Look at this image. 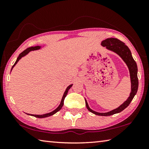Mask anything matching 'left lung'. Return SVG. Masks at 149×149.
Returning <instances> with one entry per match:
<instances>
[{"label": "left lung", "instance_id": "1", "mask_svg": "<svg viewBox=\"0 0 149 149\" xmlns=\"http://www.w3.org/2000/svg\"><path fill=\"white\" fill-rule=\"evenodd\" d=\"M101 45L103 47H106L107 49L116 52L125 62V64H127L130 70L131 83H132V91H131L130 97H128L127 100H125L118 108L112 111H110L108 112L99 113L91 110L89 107V105H88L86 100H85L86 107L88 110L90 111L91 112L98 116H111L122 112L125 108H127L130 105V102H132L136 93H137L139 86V81L137 77V65L134 59H133L132 55V52H131L129 48H128L127 45H125L124 42L121 41L120 40L116 38H108L102 41L101 42Z\"/></svg>", "mask_w": 149, "mask_h": 149}]
</instances>
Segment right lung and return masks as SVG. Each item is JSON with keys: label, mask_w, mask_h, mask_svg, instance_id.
Masks as SVG:
<instances>
[{"label": "right lung", "mask_w": 149, "mask_h": 149, "mask_svg": "<svg viewBox=\"0 0 149 149\" xmlns=\"http://www.w3.org/2000/svg\"><path fill=\"white\" fill-rule=\"evenodd\" d=\"M40 48H41V47H40V46L31 47H29V48H27V49H26L25 50H24V51L22 52V53H20V54H19V56L17 57V60H16V62L14 63V64L13 65V66H12V69L13 68V67L15 65H16V64H17V62H18L19 60V59H21L22 57L24 56H26V54H28L30 51H31V50H38V49H40ZM72 85H69V86L66 88V89H65V92H64V95H63V97H62V100H61V102H60V105L58 106V107L56 110H54V111H52V112H50V113H48V114H42V115H34V114H28V115H31V116H34V117L38 118H42L49 117V116H52V115L54 114L55 113H56V112H58V111H59L60 109H61L62 107H63V105H64V100L65 97H66V95H67V94H68V90L70 89V88L72 87Z\"/></svg>", "instance_id": "add662e5"}]
</instances>
